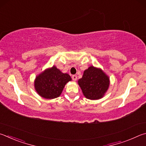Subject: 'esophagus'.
Masks as SVG:
<instances>
[{"label": "esophagus", "mask_w": 146, "mask_h": 146, "mask_svg": "<svg viewBox=\"0 0 146 146\" xmlns=\"http://www.w3.org/2000/svg\"><path fill=\"white\" fill-rule=\"evenodd\" d=\"M72 80L74 81H76V80H77V76H76V75H73L72 76Z\"/></svg>", "instance_id": "34e87169"}]
</instances>
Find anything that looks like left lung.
<instances>
[{
	"instance_id": "left-lung-1",
	"label": "left lung",
	"mask_w": 146,
	"mask_h": 146,
	"mask_svg": "<svg viewBox=\"0 0 146 146\" xmlns=\"http://www.w3.org/2000/svg\"><path fill=\"white\" fill-rule=\"evenodd\" d=\"M110 78L100 68L90 66L78 81L84 96L90 100L103 98L110 86Z\"/></svg>"
}]
</instances>
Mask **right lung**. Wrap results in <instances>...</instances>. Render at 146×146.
Here are the masks:
<instances>
[{"mask_svg":"<svg viewBox=\"0 0 146 146\" xmlns=\"http://www.w3.org/2000/svg\"><path fill=\"white\" fill-rule=\"evenodd\" d=\"M70 81L72 78L68 74L63 73L56 66H52L36 76L34 86L40 96L52 99L60 96L65 85Z\"/></svg>","mask_w":146,"mask_h":146,"instance_id":"obj_1","label":"right lung"}]
</instances>
